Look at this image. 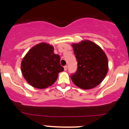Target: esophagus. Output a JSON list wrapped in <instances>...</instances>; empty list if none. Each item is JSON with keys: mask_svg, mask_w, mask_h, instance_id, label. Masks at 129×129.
Segmentation results:
<instances>
[{"mask_svg": "<svg viewBox=\"0 0 129 129\" xmlns=\"http://www.w3.org/2000/svg\"><path fill=\"white\" fill-rule=\"evenodd\" d=\"M67 68H68V67H67V66H64V71H67Z\"/></svg>", "mask_w": 129, "mask_h": 129, "instance_id": "1", "label": "esophagus"}]
</instances>
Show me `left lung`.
Here are the masks:
<instances>
[{
    "mask_svg": "<svg viewBox=\"0 0 129 129\" xmlns=\"http://www.w3.org/2000/svg\"><path fill=\"white\" fill-rule=\"evenodd\" d=\"M77 61V70L71 75L74 85L84 90L99 85L109 70L108 59L100 46L89 40L72 44Z\"/></svg>",
    "mask_w": 129,
    "mask_h": 129,
    "instance_id": "obj_1",
    "label": "left lung"
}]
</instances>
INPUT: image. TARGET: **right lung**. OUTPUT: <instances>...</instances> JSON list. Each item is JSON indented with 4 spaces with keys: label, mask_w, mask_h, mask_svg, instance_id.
Returning <instances> with one entry per match:
<instances>
[{
    "label": "right lung",
    "mask_w": 129,
    "mask_h": 129,
    "mask_svg": "<svg viewBox=\"0 0 129 129\" xmlns=\"http://www.w3.org/2000/svg\"><path fill=\"white\" fill-rule=\"evenodd\" d=\"M54 48L46 43L33 46L21 62V72L31 86L44 89L52 86L64 68L60 64V56L55 54Z\"/></svg>",
    "instance_id": "1"
}]
</instances>
